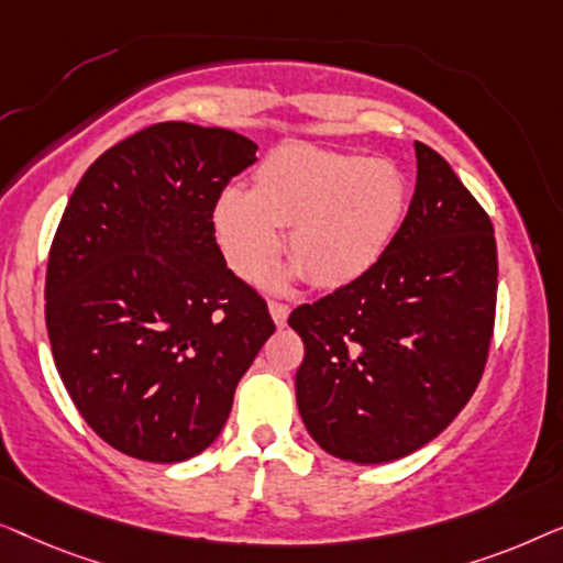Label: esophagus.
I'll use <instances>...</instances> for the list:
<instances>
[{"label": "esophagus", "mask_w": 563, "mask_h": 563, "mask_svg": "<svg viewBox=\"0 0 563 563\" xmlns=\"http://www.w3.org/2000/svg\"><path fill=\"white\" fill-rule=\"evenodd\" d=\"M288 313H290L288 303H283V300H271V316L278 327H285V323H288Z\"/></svg>", "instance_id": "34e87169"}]
</instances>
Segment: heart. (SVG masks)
<instances>
[{"label":"heart","instance_id":"heart-1","mask_svg":"<svg viewBox=\"0 0 563 563\" xmlns=\"http://www.w3.org/2000/svg\"><path fill=\"white\" fill-rule=\"evenodd\" d=\"M408 203L402 173L387 161L313 145L273 150L252 173V194L219 196L213 224L242 278H257L280 252L321 290L360 280L383 257Z\"/></svg>","mask_w":563,"mask_h":563}]
</instances>
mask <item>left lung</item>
<instances>
[{
	"label": "left lung",
	"instance_id": "8db88e82",
	"mask_svg": "<svg viewBox=\"0 0 563 563\" xmlns=\"http://www.w3.org/2000/svg\"><path fill=\"white\" fill-rule=\"evenodd\" d=\"M416 157L413 201L383 257L288 319L306 350L300 418L346 462H393L437 439L477 390L493 342V221L437 150L416 142Z\"/></svg>",
	"mask_w": 563,
	"mask_h": 563
}]
</instances>
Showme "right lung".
<instances>
[{
    "instance_id": "add662e5",
    "label": "right lung",
    "mask_w": 563,
    "mask_h": 563,
    "mask_svg": "<svg viewBox=\"0 0 563 563\" xmlns=\"http://www.w3.org/2000/svg\"><path fill=\"white\" fill-rule=\"evenodd\" d=\"M255 153L219 126H145L97 157L55 229V367L84 421L126 456L173 464L209 446L275 331L213 236L219 196Z\"/></svg>"
}]
</instances>
